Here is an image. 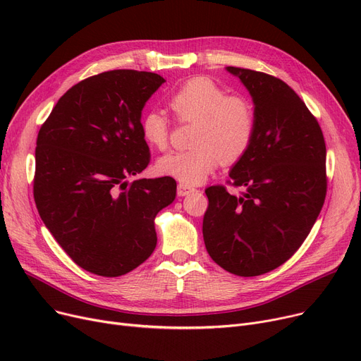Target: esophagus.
<instances>
[{"label": "esophagus", "mask_w": 361, "mask_h": 361, "mask_svg": "<svg viewBox=\"0 0 361 361\" xmlns=\"http://www.w3.org/2000/svg\"><path fill=\"white\" fill-rule=\"evenodd\" d=\"M195 192V188L193 187H190V185H185V184H178L177 185V195L178 196H188V195H190V193H193Z\"/></svg>", "instance_id": "1"}]
</instances>
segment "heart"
Instances as JSON below:
<instances>
[{
	"mask_svg": "<svg viewBox=\"0 0 361 361\" xmlns=\"http://www.w3.org/2000/svg\"><path fill=\"white\" fill-rule=\"evenodd\" d=\"M168 105L178 121L196 123L190 142L193 147L161 157L157 169L185 185L203 183L221 161H238L253 142V104L243 94H226L209 78L184 82L171 94ZM140 133L150 147L162 150L169 140V121L162 112L150 109L140 120Z\"/></svg>",
	"mask_w": 361,
	"mask_h": 361,
	"instance_id": "1",
	"label": "heart"
}]
</instances>
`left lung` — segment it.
<instances>
[{
  "mask_svg": "<svg viewBox=\"0 0 361 361\" xmlns=\"http://www.w3.org/2000/svg\"><path fill=\"white\" fill-rule=\"evenodd\" d=\"M226 70L252 94L256 131L230 171L233 185L244 192L204 190L203 240L221 268L257 276L286 263L314 225L326 196V146L317 120L286 82L249 68Z\"/></svg>",
  "mask_w": 361,
  "mask_h": 361,
  "instance_id": "left-lung-1",
  "label": "left lung"
}]
</instances>
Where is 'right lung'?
<instances>
[{
	"instance_id": "obj_1",
	"label": "right lung",
	"mask_w": 361,
	"mask_h": 361,
	"mask_svg": "<svg viewBox=\"0 0 361 361\" xmlns=\"http://www.w3.org/2000/svg\"><path fill=\"white\" fill-rule=\"evenodd\" d=\"M157 73L112 70L68 89L36 140L33 196L63 250L87 272L121 276L157 247L154 219L176 199L171 177L128 183L150 161L142 109Z\"/></svg>"
}]
</instances>
